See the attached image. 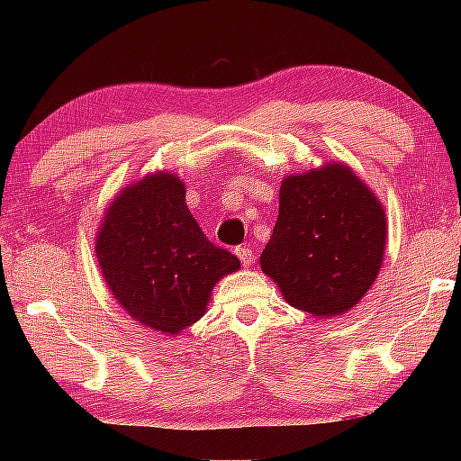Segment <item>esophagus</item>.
Here are the masks:
<instances>
[{
	"instance_id": "obj_1",
	"label": "esophagus",
	"mask_w": 461,
	"mask_h": 461,
	"mask_svg": "<svg viewBox=\"0 0 461 461\" xmlns=\"http://www.w3.org/2000/svg\"><path fill=\"white\" fill-rule=\"evenodd\" d=\"M235 254H237L239 260H241L243 267H251V264H254V260H256L254 251H251L249 248H245V245H243V248H237Z\"/></svg>"
}]
</instances>
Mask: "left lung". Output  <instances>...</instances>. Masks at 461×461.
Here are the masks:
<instances>
[{
    "label": "left lung",
    "mask_w": 461,
    "mask_h": 461,
    "mask_svg": "<svg viewBox=\"0 0 461 461\" xmlns=\"http://www.w3.org/2000/svg\"><path fill=\"white\" fill-rule=\"evenodd\" d=\"M386 213L342 163L287 176L260 264L283 298L312 317L342 314L380 273Z\"/></svg>",
    "instance_id": "1"
}]
</instances>
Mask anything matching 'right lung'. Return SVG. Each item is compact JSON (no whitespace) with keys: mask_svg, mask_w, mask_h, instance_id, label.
Instances as JSON below:
<instances>
[{"mask_svg":"<svg viewBox=\"0 0 461 461\" xmlns=\"http://www.w3.org/2000/svg\"><path fill=\"white\" fill-rule=\"evenodd\" d=\"M174 174L138 180L113 201L96 254L106 285L131 319L178 333L205 314L220 276L241 267L203 235Z\"/></svg>","mask_w":461,"mask_h":461,"instance_id":"add662e5","label":"right lung"}]
</instances>
